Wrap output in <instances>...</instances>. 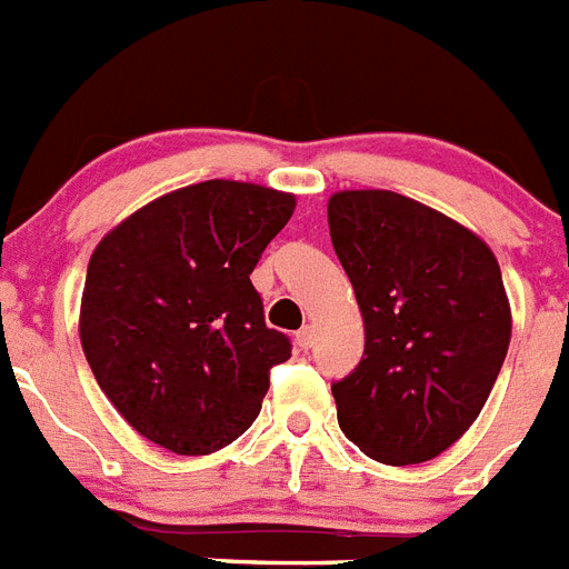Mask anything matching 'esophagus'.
<instances>
[{"label":"esophagus","instance_id":"1","mask_svg":"<svg viewBox=\"0 0 569 569\" xmlns=\"http://www.w3.org/2000/svg\"><path fill=\"white\" fill-rule=\"evenodd\" d=\"M295 340H298L300 349H312L315 343V332H312V326H303L298 335H295Z\"/></svg>","mask_w":569,"mask_h":569}]
</instances>
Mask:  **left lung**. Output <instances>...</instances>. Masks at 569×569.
Masks as SVG:
<instances>
[{"instance_id":"8db88e82","label":"left lung","mask_w":569,"mask_h":569,"mask_svg":"<svg viewBox=\"0 0 569 569\" xmlns=\"http://www.w3.org/2000/svg\"><path fill=\"white\" fill-rule=\"evenodd\" d=\"M329 234L367 326L363 358L332 383L340 429L380 463L441 456L507 358L498 260L472 231L395 191H338Z\"/></svg>"}]
</instances>
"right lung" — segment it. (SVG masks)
I'll return each instance as SVG.
<instances>
[{"instance_id":"1","label":"right lung","mask_w":569,"mask_h":569,"mask_svg":"<svg viewBox=\"0 0 569 569\" xmlns=\"http://www.w3.org/2000/svg\"><path fill=\"white\" fill-rule=\"evenodd\" d=\"M291 211L283 191L206 180L142 206L97 246L82 352L142 438L209 456L254 423L291 340L266 326L249 274Z\"/></svg>"}]
</instances>
